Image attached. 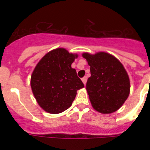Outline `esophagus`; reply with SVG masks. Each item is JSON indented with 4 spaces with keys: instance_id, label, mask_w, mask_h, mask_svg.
I'll return each mask as SVG.
<instances>
[{
    "instance_id": "34e87169",
    "label": "esophagus",
    "mask_w": 150,
    "mask_h": 150,
    "mask_svg": "<svg viewBox=\"0 0 150 150\" xmlns=\"http://www.w3.org/2000/svg\"><path fill=\"white\" fill-rule=\"evenodd\" d=\"M82 82H83V84H84V85L86 84V82H87V77H86V76H85V77L82 78Z\"/></svg>"
}]
</instances>
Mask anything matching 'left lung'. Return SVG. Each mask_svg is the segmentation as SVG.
Returning <instances> with one entry per match:
<instances>
[{
    "instance_id": "1",
    "label": "left lung",
    "mask_w": 150,
    "mask_h": 150,
    "mask_svg": "<svg viewBox=\"0 0 150 150\" xmlns=\"http://www.w3.org/2000/svg\"><path fill=\"white\" fill-rule=\"evenodd\" d=\"M90 66L86 90L91 104L101 114H111L124 104L130 93V80L118 59L106 52L83 53Z\"/></svg>"
}]
</instances>
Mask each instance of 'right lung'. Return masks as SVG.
Returning <instances> with one entry per match:
<instances>
[{"instance_id":"1","label":"right lung","mask_w":150,"mask_h":150,"mask_svg":"<svg viewBox=\"0 0 150 150\" xmlns=\"http://www.w3.org/2000/svg\"><path fill=\"white\" fill-rule=\"evenodd\" d=\"M77 54L57 48L41 58L31 75L32 91L40 107L50 114H59L72 104L77 90L84 87L71 64Z\"/></svg>"}]
</instances>
